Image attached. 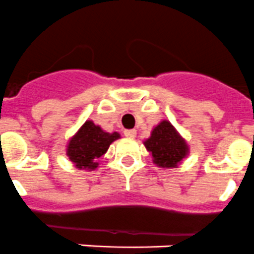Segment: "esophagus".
Listing matches in <instances>:
<instances>
[{
  "instance_id": "esophagus-1",
  "label": "esophagus",
  "mask_w": 254,
  "mask_h": 254,
  "mask_svg": "<svg viewBox=\"0 0 254 254\" xmlns=\"http://www.w3.org/2000/svg\"><path fill=\"white\" fill-rule=\"evenodd\" d=\"M124 135L127 138H135L137 137V130H134V129H130V130H125L124 131Z\"/></svg>"
}]
</instances>
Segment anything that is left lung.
<instances>
[{"label":"left lung","mask_w":254,"mask_h":254,"mask_svg":"<svg viewBox=\"0 0 254 254\" xmlns=\"http://www.w3.org/2000/svg\"><path fill=\"white\" fill-rule=\"evenodd\" d=\"M151 152L153 163L160 168H177L189 155V144L168 120H163L153 127L151 137L143 142Z\"/></svg>","instance_id":"obj_1"}]
</instances>
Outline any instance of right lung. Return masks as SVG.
I'll return each mask as SVG.
<instances>
[{"label":"right lung","mask_w":254,"mask_h":254,"mask_svg":"<svg viewBox=\"0 0 254 254\" xmlns=\"http://www.w3.org/2000/svg\"><path fill=\"white\" fill-rule=\"evenodd\" d=\"M119 138L120 134L117 131L107 133L99 125L87 120L68 142L67 156L77 169L95 170L99 165L98 160Z\"/></svg>","instance_id":"right-lung-1"}]
</instances>
